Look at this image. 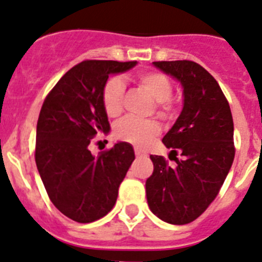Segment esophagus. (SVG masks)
<instances>
[{"label":"esophagus","mask_w":262,"mask_h":262,"mask_svg":"<svg viewBox=\"0 0 262 262\" xmlns=\"http://www.w3.org/2000/svg\"><path fill=\"white\" fill-rule=\"evenodd\" d=\"M134 152H136V157H137V158H142V157H145V154H143V152L141 151L140 148H136V150H134Z\"/></svg>","instance_id":"esophagus-1"}]
</instances>
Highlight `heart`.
Masks as SVG:
<instances>
[{
	"mask_svg": "<svg viewBox=\"0 0 262 262\" xmlns=\"http://www.w3.org/2000/svg\"><path fill=\"white\" fill-rule=\"evenodd\" d=\"M137 82L157 100L164 114L171 111L169 95L172 91V83L166 74L159 72H143L137 75ZM124 93V82L119 77H112L105 82L102 93V103L105 114L110 117L121 114ZM114 132L115 136L120 140L145 146L159 134L160 126L155 121H143L134 117H125L115 125Z\"/></svg>",
	"mask_w": 262,
	"mask_h": 262,
	"instance_id": "1",
	"label": "heart"
}]
</instances>
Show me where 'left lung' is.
<instances>
[{
    "label": "left lung",
    "instance_id": "1",
    "mask_svg": "<svg viewBox=\"0 0 262 262\" xmlns=\"http://www.w3.org/2000/svg\"><path fill=\"white\" fill-rule=\"evenodd\" d=\"M157 69L183 89V110L163 137L171 152L183 160L169 167L163 157L150 155L152 175L146 197L152 214L171 225H187L214 201L235 157L234 121L218 82L193 61H158Z\"/></svg>",
    "mask_w": 262,
    "mask_h": 262
}]
</instances>
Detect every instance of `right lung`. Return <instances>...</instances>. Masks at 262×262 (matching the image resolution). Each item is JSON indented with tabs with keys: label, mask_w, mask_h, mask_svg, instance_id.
<instances>
[{
	"label": "right lung",
	"mask_w": 262,
	"mask_h": 262,
	"mask_svg": "<svg viewBox=\"0 0 262 262\" xmlns=\"http://www.w3.org/2000/svg\"><path fill=\"white\" fill-rule=\"evenodd\" d=\"M136 65L137 61H83L56 83L40 111L37 171L53 205L75 222H94L112 210L136 158L133 146L121 141L99 157L89 150L96 134L111 130L102 103L108 77Z\"/></svg>",
	"instance_id": "right-lung-1"
}]
</instances>
